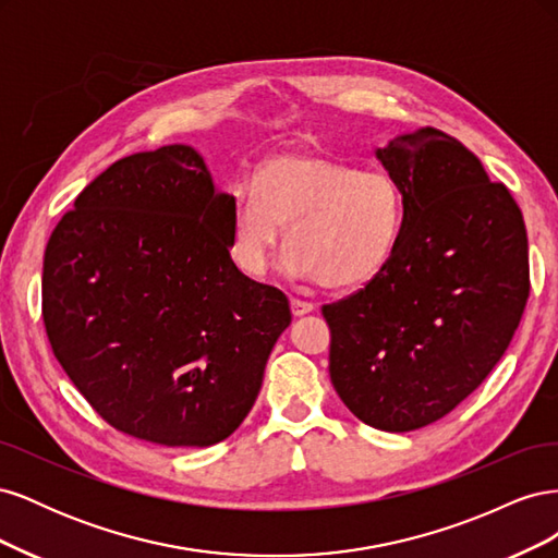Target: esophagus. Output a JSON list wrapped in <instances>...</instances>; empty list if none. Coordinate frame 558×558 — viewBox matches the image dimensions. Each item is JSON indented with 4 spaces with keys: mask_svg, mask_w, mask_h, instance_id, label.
<instances>
[{
    "mask_svg": "<svg viewBox=\"0 0 558 558\" xmlns=\"http://www.w3.org/2000/svg\"><path fill=\"white\" fill-rule=\"evenodd\" d=\"M291 310H293V314H295V316H302V314H310V312H314V310H316V305H314V302H310V300L291 298Z\"/></svg>",
    "mask_w": 558,
    "mask_h": 558,
    "instance_id": "obj_1",
    "label": "esophagus"
}]
</instances>
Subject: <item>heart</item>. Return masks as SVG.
<instances>
[{"instance_id": "1", "label": "heart", "mask_w": 558, "mask_h": 558, "mask_svg": "<svg viewBox=\"0 0 558 558\" xmlns=\"http://www.w3.org/2000/svg\"><path fill=\"white\" fill-rule=\"evenodd\" d=\"M404 221L398 179L316 154L269 158L232 195L230 248L246 275L265 272L289 226L283 272L316 277L326 289L375 279L393 258Z\"/></svg>"}]
</instances>
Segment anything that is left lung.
<instances>
[{"instance_id":"1","label":"left lung","mask_w":558,"mask_h":558,"mask_svg":"<svg viewBox=\"0 0 558 558\" xmlns=\"http://www.w3.org/2000/svg\"><path fill=\"white\" fill-rule=\"evenodd\" d=\"M404 195L393 258L320 307L330 381L363 424L408 433L449 414L492 373L526 307L521 209L475 154L435 128L377 148Z\"/></svg>"}]
</instances>
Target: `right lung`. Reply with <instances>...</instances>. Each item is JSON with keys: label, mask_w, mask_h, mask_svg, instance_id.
I'll list each match as a JSON object with an SVG mask.
<instances>
[{"label": "right lung", "mask_w": 558, "mask_h": 558, "mask_svg": "<svg viewBox=\"0 0 558 558\" xmlns=\"http://www.w3.org/2000/svg\"><path fill=\"white\" fill-rule=\"evenodd\" d=\"M230 214L197 150L172 144L113 162L50 234L48 342L116 430L209 447L256 402L291 305L234 265Z\"/></svg>", "instance_id": "1"}]
</instances>
